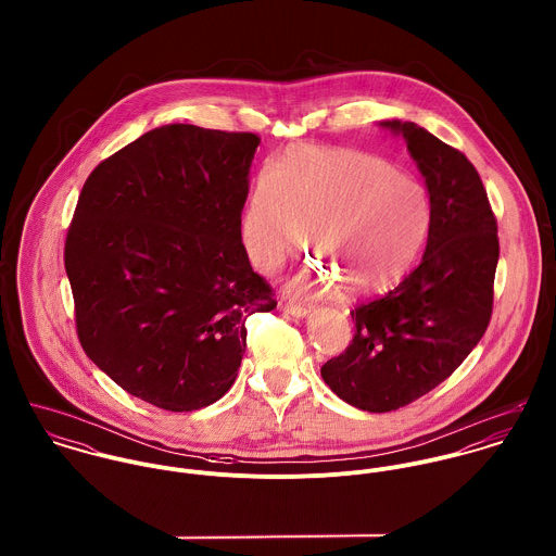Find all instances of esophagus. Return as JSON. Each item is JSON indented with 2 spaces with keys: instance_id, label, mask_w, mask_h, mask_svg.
Returning <instances> with one entry per match:
<instances>
[{
  "instance_id": "1",
  "label": "esophagus",
  "mask_w": 556,
  "mask_h": 556,
  "mask_svg": "<svg viewBox=\"0 0 556 556\" xmlns=\"http://www.w3.org/2000/svg\"><path fill=\"white\" fill-rule=\"evenodd\" d=\"M282 313L295 318H306L311 315L308 308H304V306H300V304H295V302H287V304L282 306Z\"/></svg>"
}]
</instances>
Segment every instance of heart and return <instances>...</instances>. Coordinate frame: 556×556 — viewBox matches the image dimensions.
Returning a JSON list of instances; mask_svg holds the SVG:
<instances>
[{"label": "heart", "instance_id": "obj_1", "mask_svg": "<svg viewBox=\"0 0 556 556\" xmlns=\"http://www.w3.org/2000/svg\"><path fill=\"white\" fill-rule=\"evenodd\" d=\"M306 227L324 267H306L295 287L327 293L338 282L344 293L364 295L413 263L428 236L430 199L386 160L300 146L256 175L241 238L252 263L271 271L302 248Z\"/></svg>", "mask_w": 556, "mask_h": 556}]
</instances>
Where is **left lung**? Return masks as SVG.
Wrapping results in <instances>:
<instances>
[{"mask_svg": "<svg viewBox=\"0 0 556 556\" xmlns=\"http://www.w3.org/2000/svg\"><path fill=\"white\" fill-rule=\"evenodd\" d=\"M379 128L402 137L417 164L430 227L419 265L351 313L353 342L320 368L336 396L370 413L428 394L467 359L490 323L498 263L496 220L476 166L413 122Z\"/></svg>", "mask_w": 556, "mask_h": 556, "instance_id": "obj_1", "label": "left lung"}]
</instances>
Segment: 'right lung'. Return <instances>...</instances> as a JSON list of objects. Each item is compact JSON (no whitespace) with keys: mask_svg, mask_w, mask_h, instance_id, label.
<instances>
[{"mask_svg":"<svg viewBox=\"0 0 556 556\" xmlns=\"http://www.w3.org/2000/svg\"><path fill=\"white\" fill-rule=\"evenodd\" d=\"M258 143L166 124L87 177L66 238L77 331L130 396L175 413L210 406L236 383L245 318L276 308L241 241Z\"/></svg>","mask_w":556,"mask_h":556,"instance_id":"add662e5","label":"right lung"}]
</instances>
